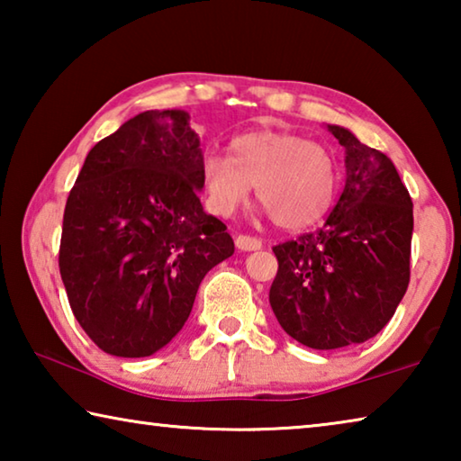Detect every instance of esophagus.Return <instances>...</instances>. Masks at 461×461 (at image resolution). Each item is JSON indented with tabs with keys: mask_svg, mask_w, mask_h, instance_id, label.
Instances as JSON below:
<instances>
[{
	"mask_svg": "<svg viewBox=\"0 0 461 461\" xmlns=\"http://www.w3.org/2000/svg\"><path fill=\"white\" fill-rule=\"evenodd\" d=\"M236 248L241 252H254V249L262 248V240L252 238V236H238L236 238Z\"/></svg>",
	"mask_w": 461,
	"mask_h": 461,
	"instance_id": "34e87169",
	"label": "esophagus"
}]
</instances>
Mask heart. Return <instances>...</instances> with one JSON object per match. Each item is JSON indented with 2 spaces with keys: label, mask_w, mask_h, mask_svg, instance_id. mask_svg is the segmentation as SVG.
Returning <instances> with one entry per match:
<instances>
[{
  "label": "heart",
  "mask_w": 461,
  "mask_h": 461,
  "mask_svg": "<svg viewBox=\"0 0 461 461\" xmlns=\"http://www.w3.org/2000/svg\"><path fill=\"white\" fill-rule=\"evenodd\" d=\"M201 186L207 207L221 217L236 213L254 186L276 225L299 230L330 209L335 167L321 144L291 131L254 130L231 140L230 158H203Z\"/></svg>",
  "instance_id": "1"
}]
</instances>
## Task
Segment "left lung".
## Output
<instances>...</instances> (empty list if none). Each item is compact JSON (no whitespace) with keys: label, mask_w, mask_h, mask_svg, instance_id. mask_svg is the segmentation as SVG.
Masks as SVG:
<instances>
[{"label":"left lung","mask_w":461,"mask_h":461,"mask_svg":"<svg viewBox=\"0 0 461 461\" xmlns=\"http://www.w3.org/2000/svg\"><path fill=\"white\" fill-rule=\"evenodd\" d=\"M346 148V186L313 233L272 248L270 307L303 346L338 349L382 331L409 286L412 201L393 160L327 123Z\"/></svg>","instance_id":"8db88e82"}]
</instances>
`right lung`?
<instances>
[{"instance_id": "right-lung-1", "label": "right lung", "mask_w": 461, "mask_h": 461, "mask_svg": "<svg viewBox=\"0 0 461 461\" xmlns=\"http://www.w3.org/2000/svg\"><path fill=\"white\" fill-rule=\"evenodd\" d=\"M199 146L186 112H142L91 148L68 194L60 276L77 321L107 354L165 348L201 280L233 254L199 201Z\"/></svg>"}]
</instances>
